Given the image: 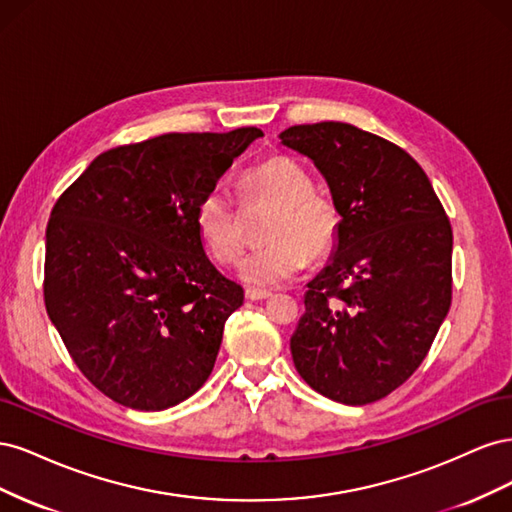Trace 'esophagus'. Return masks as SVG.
Listing matches in <instances>:
<instances>
[{"mask_svg":"<svg viewBox=\"0 0 512 512\" xmlns=\"http://www.w3.org/2000/svg\"><path fill=\"white\" fill-rule=\"evenodd\" d=\"M271 292L269 290H260V288H247L245 290V299L250 301H260V299H269Z\"/></svg>","mask_w":512,"mask_h":512,"instance_id":"esophagus-1","label":"esophagus"}]
</instances>
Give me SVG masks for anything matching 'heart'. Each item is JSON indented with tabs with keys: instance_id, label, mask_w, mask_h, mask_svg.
Wrapping results in <instances>:
<instances>
[{
	"instance_id": "1",
	"label": "heart",
	"mask_w": 512,
	"mask_h": 512,
	"mask_svg": "<svg viewBox=\"0 0 512 512\" xmlns=\"http://www.w3.org/2000/svg\"><path fill=\"white\" fill-rule=\"evenodd\" d=\"M245 203L273 209L262 241V250L239 265V277L252 286H280L297 275L305 256L318 260L327 256L339 235V211L329 196L314 190L307 170L288 156H273L250 168L241 177ZM194 224L200 241L220 265H235L243 252L239 213L230 196L218 188L200 196Z\"/></svg>"
}]
</instances>
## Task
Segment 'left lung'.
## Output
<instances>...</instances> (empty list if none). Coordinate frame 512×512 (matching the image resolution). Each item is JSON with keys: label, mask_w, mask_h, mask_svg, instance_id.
I'll use <instances>...</instances> for the list:
<instances>
[{"label": "left lung", "mask_w": 512, "mask_h": 512, "mask_svg": "<svg viewBox=\"0 0 512 512\" xmlns=\"http://www.w3.org/2000/svg\"><path fill=\"white\" fill-rule=\"evenodd\" d=\"M282 145L327 179L339 211L333 258L305 292L294 367L320 395L365 406L423 363L453 294V230L425 170L342 121L292 126Z\"/></svg>", "instance_id": "1"}]
</instances>
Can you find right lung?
<instances>
[{"label": "right lung", "mask_w": 512, "mask_h": 512, "mask_svg": "<svg viewBox=\"0 0 512 512\" xmlns=\"http://www.w3.org/2000/svg\"><path fill=\"white\" fill-rule=\"evenodd\" d=\"M258 136L162 134L108 149L55 203L46 314L83 376L117 404L166 410L213 371L243 288L207 258L194 211Z\"/></svg>", "instance_id": "add662e5"}]
</instances>
